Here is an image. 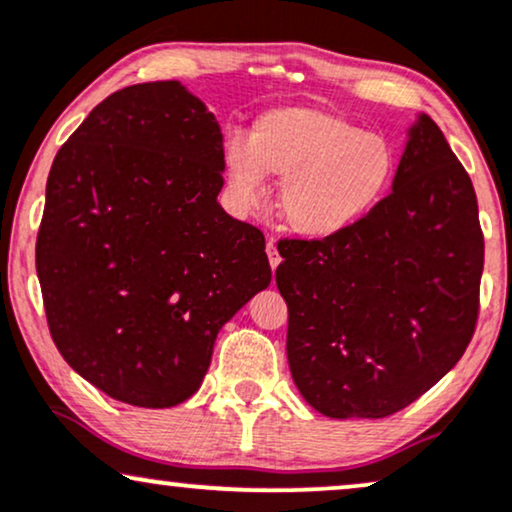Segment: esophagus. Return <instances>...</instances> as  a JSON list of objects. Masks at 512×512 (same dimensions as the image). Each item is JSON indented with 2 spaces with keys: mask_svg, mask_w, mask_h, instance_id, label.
<instances>
[{
  "mask_svg": "<svg viewBox=\"0 0 512 512\" xmlns=\"http://www.w3.org/2000/svg\"><path fill=\"white\" fill-rule=\"evenodd\" d=\"M267 257H269L271 269H276L278 264H281V255H278V248H276L274 238H269V241H267Z\"/></svg>",
  "mask_w": 512,
  "mask_h": 512,
  "instance_id": "1",
  "label": "esophagus"
}]
</instances>
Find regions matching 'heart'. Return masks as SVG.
I'll return each instance as SVG.
<instances>
[{
    "label": "heart",
    "instance_id": "1",
    "mask_svg": "<svg viewBox=\"0 0 512 512\" xmlns=\"http://www.w3.org/2000/svg\"><path fill=\"white\" fill-rule=\"evenodd\" d=\"M224 173L234 199L257 208L267 177L283 180L278 215L304 238H332L370 217L398 175L393 142L320 107H274L252 124L250 140L224 147Z\"/></svg>",
    "mask_w": 512,
    "mask_h": 512
}]
</instances>
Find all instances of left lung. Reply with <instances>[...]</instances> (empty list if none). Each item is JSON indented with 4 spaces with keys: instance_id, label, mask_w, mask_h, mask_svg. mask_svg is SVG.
I'll use <instances>...</instances> for the list:
<instances>
[{
    "instance_id": "8db88e82",
    "label": "left lung",
    "mask_w": 512,
    "mask_h": 512,
    "mask_svg": "<svg viewBox=\"0 0 512 512\" xmlns=\"http://www.w3.org/2000/svg\"><path fill=\"white\" fill-rule=\"evenodd\" d=\"M288 363L332 419H381L438 384L466 351L485 267L473 182L438 124L410 128L393 192L346 234L278 241Z\"/></svg>"
}]
</instances>
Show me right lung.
<instances>
[{
    "mask_svg": "<svg viewBox=\"0 0 512 512\" xmlns=\"http://www.w3.org/2000/svg\"><path fill=\"white\" fill-rule=\"evenodd\" d=\"M222 133L180 81L112 93L46 180L37 276L60 356L109 398L173 407L271 283L264 234L217 203Z\"/></svg>",
    "mask_w": 512,
    "mask_h": 512,
    "instance_id": "1",
    "label": "right lung"
}]
</instances>
